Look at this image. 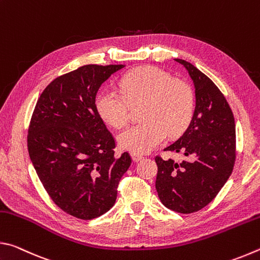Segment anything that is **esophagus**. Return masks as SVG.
Returning <instances> with one entry per match:
<instances>
[{
	"label": "esophagus",
	"instance_id": "34e87169",
	"mask_svg": "<svg viewBox=\"0 0 260 260\" xmlns=\"http://www.w3.org/2000/svg\"><path fill=\"white\" fill-rule=\"evenodd\" d=\"M132 159H133V161L138 162L140 161L141 159H143V156L142 155H139V153H132Z\"/></svg>",
	"mask_w": 260,
	"mask_h": 260
}]
</instances>
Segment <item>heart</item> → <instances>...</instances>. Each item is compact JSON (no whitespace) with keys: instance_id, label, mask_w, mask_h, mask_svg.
Segmentation results:
<instances>
[{"instance_id":"b5f03b06","label":"heart","mask_w":260,"mask_h":260,"mask_svg":"<svg viewBox=\"0 0 260 260\" xmlns=\"http://www.w3.org/2000/svg\"><path fill=\"white\" fill-rule=\"evenodd\" d=\"M122 94L105 88L96 96L98 113L110 126L121 128L129 119V104L146 102L144 122L128 127L118 136L125 150L146 153L159 146L167 133L181 134L190 122L195 98L190 86L156 67H141L121 80Z\"/></svg>"}]
</instances>
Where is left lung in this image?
Wrapping results in <instances>:
<instances>
[{"label":"left lung","instance_id":"obj_1","mask_svg":"<svg viewBox=\"0 0 260 260\" xmlns=\"http://www.w3.org/2000/svg\"><path fill=\"white\" fill-rule=\"evenodd\" d=\"M195 86L196 107L190 124L165 151L183 153L177 162L156 156V190L162 204L179 213L208 205L233 172L236 157L235 120L225 96L209 77L183 59Z\"/></svg>","mask_w":260,"mask_h":260}]
</instances>
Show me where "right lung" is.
Here are the masks:
<instances>
[{
	"label": "right lung",
	"mask_w": 260,
	"mask_h": 260,
	"mask_svg": "<svg viewBox=\"0 0 260 260\" xmlns=\"http://www.w3.org/2000/svg\"><path fill=\"white\" fill-rule=\"evenodd\" d=\"M125 65H85L52 80L30 118L27 148L41 183L54 203L90 220L112 208L128 152L114 156V139L96 110L102 83Z\"/></svg>",
	"instance_id": "1"
}]
</instances>
